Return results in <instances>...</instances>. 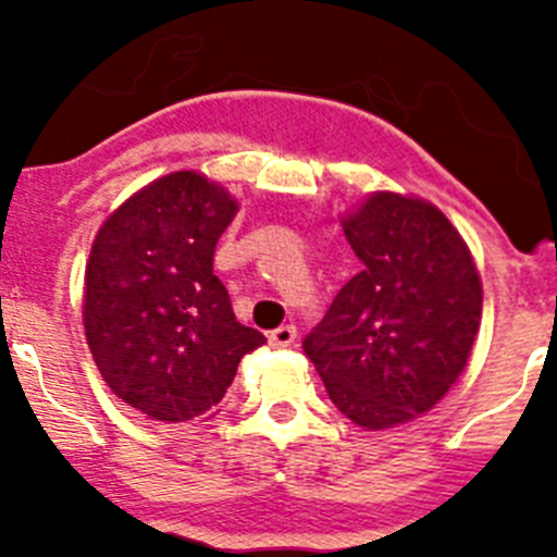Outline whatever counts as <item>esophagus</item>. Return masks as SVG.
I'll return each mask as SVG.
<instances>
[{"label":"esophagus","mask_w":557,"mask_h":557,"mask_svg":"<svg viewBox=\"0 0 557 557\" xmlns=\"http://www.w3.org/2000/svg\"><path fill=\"white\" fill-rule=\"evenodd\" d=\"M295 337H298V329H295L293 323H282V326L270 332V346H275V348L293 346Z\"/></svg>","instance_id":"1"}]
</instances>
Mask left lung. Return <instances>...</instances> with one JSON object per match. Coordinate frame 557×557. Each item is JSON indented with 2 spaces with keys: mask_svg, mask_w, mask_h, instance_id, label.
Returning <instances> with one entry per match:
<instances>
[{
  "mask_svg": "<svg viewBox=\"0 0 557 557\" xmlns=\"http://www.w3.org/2000/svg\"><path fill=\"white\" fill-rule=\"evenodd\" d=\"M359 273L304 337L339 412L366 430L405 424L469 362L482 284L455 225L432 203L376 191L343 223Z\"/></svg>",
  "mask_w": 557,
  "mask_h": 557,
  "instance_id": "1",
  "label": "left lung"
}]
</instances>
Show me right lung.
Returning <instances> with one entry per match:
<instances>
[{
	"mask_svg": "<svg viewBox=\"0 0 557 557\" xmlns=\"http://www.w3.org/2000/svg\"><path fill=\"white\" fill-rule=\"evenodd\" d=\"M236 203L198 172L152 181L113 211L86 264L88 348L125 405L166 424L218 410L264 334L234 318L214 248Z\"/></svg>",
	"mask_w": 557,
	"mask_h": 557,
	"instance_id": "1",
	"label": "right lung"
}]
</instances>
